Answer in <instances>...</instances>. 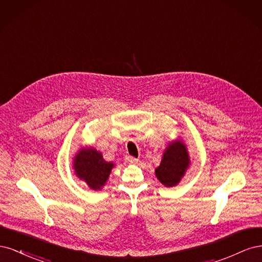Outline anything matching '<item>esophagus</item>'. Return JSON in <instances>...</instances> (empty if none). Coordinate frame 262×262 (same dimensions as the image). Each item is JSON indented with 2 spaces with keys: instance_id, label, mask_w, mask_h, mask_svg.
<instances>
[{
  "instance_id": "esophagus-1",
  "label": "esophagus",
  "mask_w": 262,
  "mask_h": 262,
  "mask_svg": "<svg viewBox=\"0 0 262 262\" xmlns=\"http://www.w3.org/2000/svg\"><path fill=\"white\" fill-rule=\"evenodd\" d=\"M126 161H128L129 163H131V164H138L140 161L138 160V158H136V157H132V156H128L126 157Z\"/></svg>"
}]
</instances>
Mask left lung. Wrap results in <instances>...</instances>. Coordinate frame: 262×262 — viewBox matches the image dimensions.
<instances>
[{
  "label": "left lung",
  "mask_w": 262,
  "mask_h": 262,
  "mask_svg": "<svg viewBox=\"0 0 262 262\" xmlns=\"http://www.w3.org/2000/svg\"><path fill=\"white\" fill-rule=\"evenodd\" d=\"M190 163L185 141L181 138L172 140L164 150L160 166L155 168V176L165 187H175L184 178Z\"/></svg>",
  "instance_id": "8db88e82"
}]
</instances>
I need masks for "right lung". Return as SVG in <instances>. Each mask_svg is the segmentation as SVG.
<instances>
[{"label": "right lung", "instance_id": "obj_1", "mask_svg": "<svg viewBox=\"0 0 262 262\" xmlns=\"http://www.w3.org/2000/svg\"><path fill=\"white\" fill-rule=\"evenodd\" d=\"M75 176L92 190L98 191L106 185L115 164L106 162L102 154L93 146L81 147L73 157Z\"/></svg>", "mask_w": 262, "mask_h": 262}]
</instances>
